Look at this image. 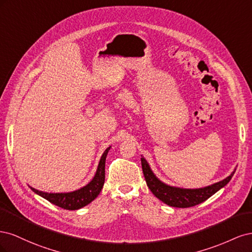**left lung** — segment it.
Wrapping results in <instances>:
<instances>
[{
	"label": "left lung",
	"instance_id": "8db88e82",
	"mask_svg": "<svg viewBox=\"0 0 252 252\" xmlns=\"http://www.w3.org/2000/svg\"><path fill=\"white\" fill-rule=\"evenodd\" d=\"M142 169L145 180H146L147 186L150 189V191L154 193L158 200H161L165 204L172 206V207L178 208H188L192 206L199 205L206 201L211 195L215 194L217 191L224 187L228 182L232 178L234 171L227 177L225 180L216 183L211 186L200 188V189H183L171 187L164 184L159 180L157 179L156 175L152 173L149 165L147 164L146 159L141 158Z\"/></svg>",
	"mask_w": 252,
	"mask_h": 252
}]
</instances>
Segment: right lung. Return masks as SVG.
Wrapping results in <instances>:
<instances>
[{
	"label": "right lung",
	"instance_id": "obj_1",
	"mask_svg": "<svg viewBox=\"0 0 252 252\" xmlns=\"http://www.w3.org/2000/svg\"><path fill=\"white\" fill-rule=\"evenodd\" d=\"M109 149L110 147L104 151V154L100 159V163H98L94 178L85 187L69 193H48L32 188V191L41 195L44 199H46L51 204L63 209L75 210L84 207V206L93 202L98 195V193L101 192L103 188L105 182V159L106 157H107Z\"/></svg>",
	"mask_w": 252,
	"mask_h": 252
}]
</instances>
